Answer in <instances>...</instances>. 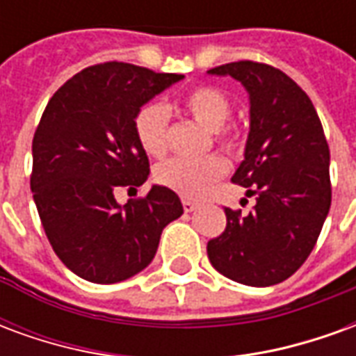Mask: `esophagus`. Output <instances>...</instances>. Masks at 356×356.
I'll return each mask as SVG.
<instances>
[{"label":"esophagus","mask_w":356,"mask_h":356,"mask_svg":"<svg viewBox=\"0 0 356 356\" xmlns=\"http://www.w3.org/2000/svg\"><path fill=\"white\" fill-rule=\"evenodd\" d=\"M196 208H198V202L188 200V198H183V209H185L186 213H191V211H194Z\"/></svg>","instance_id":"1"}]
</instances>
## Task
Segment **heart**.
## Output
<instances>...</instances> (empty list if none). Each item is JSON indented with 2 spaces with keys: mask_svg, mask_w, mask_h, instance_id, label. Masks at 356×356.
I'll use <instances>...</instances> for the list:
<instances>
[{
  "mask_svg": "<svg viewBox=\"0 0 356 356\" xmlns=\"http://www.w3.org/2000/svg\"><path fill=\"white\" fill-rule=\"evenodd\" d=\"M183 108L204 129L213 133L217 143L227 152L238 150V131L227 125V120L231 116V101L221 89L209 88V86L193 89L183 99ZM168 124H170V114L163 104L152 102L139 110L135 118V135L140 148L148 156L162 158L168 152ZM227 165L219 156H206L196 160L173 158L156 168L154 177L160 185L188 198H196L223 177Z\"/></svg>",
  "mask_w": 356,
  "mask_h": 356,
  "instance_id": "b5f03b06",
  "label": "heart"
}]
</instances>
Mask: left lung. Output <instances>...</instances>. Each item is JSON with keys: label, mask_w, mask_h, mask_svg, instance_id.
I'll return each instance as SVG.
<instances>
[{"label": "left lung", "mask_w": 356, "mask_h": 356, "mask_svg": "<svg viewBox=\"0 0 356 356\" xmlns=\"http://www.w3.org/2000/svg\"><path fill=\"white\" fill-rule=\"evenodd\" d=\"M208 74L248 91L250 133L232 181L255 196L248 216L225 208L227 229L208 242L209 263L234 282L273 286L305 263L328 216V143L311 99L278 68L238 60Z\"/></svg>", "instance_id": "8db88e82"}]
</instances>
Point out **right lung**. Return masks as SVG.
Here are the masks:
<instances>
[{
    "label": "right lung",
    "instance_id": "right-lung-1",
    "mask_svg": "<svg viewBox=\"0 0 356 356\" xmlns=\"http://www.w3.org/2000/svg\"><path fill=\"white\" fill-rule=\"evenodd\" d=\"M185 78L125 63L89 66L66 81L43 110L32 140L30 188L58 259L95 284L131 278L154 259L165 225L183 216L171 188L116 202V188L148 179V156L135 135L143 104Z\"/></svg>",
    "mask_w": 356,
    "mask_h": 356
}]
</instances>
